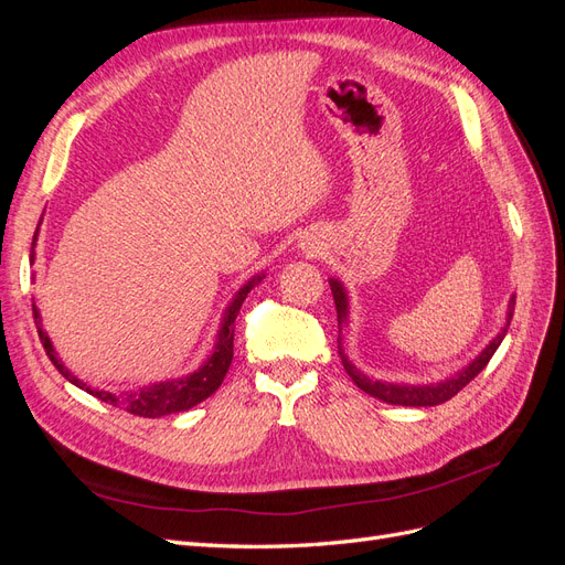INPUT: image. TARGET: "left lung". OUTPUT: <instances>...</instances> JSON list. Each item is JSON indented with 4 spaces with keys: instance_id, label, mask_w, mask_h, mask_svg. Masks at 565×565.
<instances>
[{
    "instance_id": "8db88e82",
    "label": "left lung",
    "mask_w": 565,
    "mask_h": 565,
    "mask_svg": "<svg viewBox=\"0 0 565 565\" xmlns=\"http://www.w3.org/2000/svg\"><path fill=\"white\" fill-rule=\"evenodd\" d=\"M330 287H332V297H334V306H337V324H339V358H341V365L349 372V377L353 380V384L365 391L367 396L391 403V405H405V407H431V405H440L450 401L452 396L465 388L478 372H481L488 363L490 358L494 355V351L500 349L502 339L507 337L509 330V322L511 316H514V306H516V295H511L509 299V309H507V318L502 330L490 339V344L478 353L469 365H465L461 370H457L450 377L440 380V382H426V384H407V382H386V380H377V377H370V374L361 372L353 361H349V355L344 351V337H341V330L349 328V313H351V303H349V292L344 282L339 278H330Z\"/></svg>"
}]
</instances>
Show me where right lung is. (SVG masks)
I'll use <instances>...</instances> for the list:
<instances>
[{"instance_id": "1", "label": "right lung", "mask_w": 565, "mask_h": 565, "mask_svg": "<svg viewBox=\"0 0 565 565\" xmlns=\"http://www.w3.org/2000/svg\"><path fill=\"white\" fill-rule=\"evenodd\" d=\"M42 224V218H40ZM40 224H38V233H40ZM38 233L32 237V247H30V264H35V245H38ZM266 278V273H256L252 276L237 292L233 295L231 303L226 306L224 316H221V324H218V332H216V341L210 351V355L204 358V363L191 372L185 374V377H177V380H167V382H158V384H150L143 388H136V391H122V393H110L104 388H92L84 384L82 380H77L75 374L65 367V363L61 361L58 351L51 344V339L46 334V330L42 328V316L38 303L32 301V313H35V324H38V332L40 339L44 344L46 355L51 358V363L56 365V370L63 374V377L75 384L77 388L92 393L94 398L110 403L115 407H122L131 415H139V417H164V415H174V413H183V409H191L198 403H202L204 398H210L212 393L221 386L224 382L226 372L231 367L233 361V332H235V318L241 313V306L247 299V295L252 289L259 285Z\"/></svg>"}]
</instances>
